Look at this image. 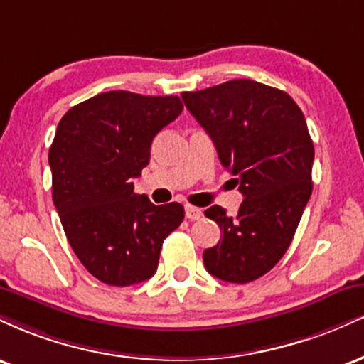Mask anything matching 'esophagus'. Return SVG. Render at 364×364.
Masks as SVG:
<instances>
[{
	"instance_id": "esophagus-1",
	"label": "esophagus",
	"mask_w": 364,
	"mask_h": 364,
	"mask_svg": "<svg viewBox=\"0 0 364 364\" xmlns=\"http://www.w3.org/2000/svg\"><path fill=\"white\" fill-rule=\"evenodd\" d=\"M185 215L188 220H198L202 217V208L193 205H185Z\"/></svg>"
}]
</instances>
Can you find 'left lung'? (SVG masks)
I'll list each match as a JSON object with an SVG mask.
<instances>
[{"instance_id": "1", "label": "left lung", "mask_w": 364, "mask_h": 364, "mask_svg": "<svg viewBox=\"0 0 364 364\" xmlns=\"http://www.w3.org/2000/svg\"><path fill=\"white\" fill-rule=\"evenodd\" d=\"M181 97L245 196L235 217L219 205L205 210L223 232L203 252L205 269L220 281L252 282L287 252L310 200L315 149L306 121L289 94L245 78Z\"/></svg>"}]
</instances>
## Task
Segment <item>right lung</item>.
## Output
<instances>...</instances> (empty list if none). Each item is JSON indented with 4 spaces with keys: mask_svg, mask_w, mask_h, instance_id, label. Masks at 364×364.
<instances>
[{
    "mask_svg": "<svg viewBox=\"0 0 364 364\" xmlns=\"http://www.w3.org/2000/svg\"><path fill=\"white\" fill-rule=\"evenodd\" d=\"M178 95L111 90L63 116L49 149L53 202L82 265L109 286L147 281L164 240L185 219L181 203L154 205L133 191L154 136L181 114Z\"/></svg>",
    "mask_w": 364,
    "mask_h": 364,
    "instance_id": "1",
    "label": "right lung"
}]
</instances>
